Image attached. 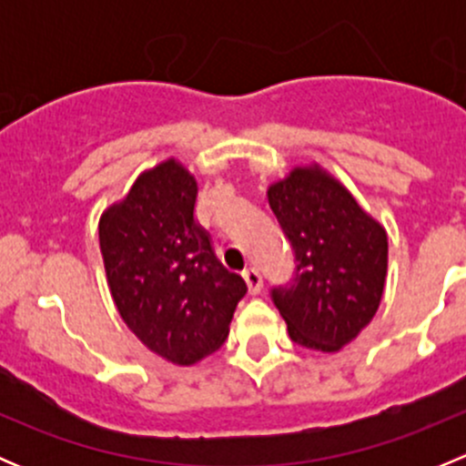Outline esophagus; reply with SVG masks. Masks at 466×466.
<instances>
[{"label": "esophagus", "instance_id": "34e87169", "mask_svg": "<svg viewBox=\"0 0 466 466\" xmlns=\"http://www.w3.org/2000/svg\"><path fill=\"white\" fill-rule=\"evenodd\" d=\"M243 279H246L248 290H250L252 295L261 293L263 279H261V272L257 270V268H246V270H243Z\"/></svg>", "mask_w": 466, "mask_h": 466}]
</instances>
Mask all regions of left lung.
<instances>
[{
    "mask_svg": "<svg viewBox=\"0 0 466 466\" xmlns=\"http://www.w3.org/2000/svg\"><path fill=\"white\" fill-rule=\"evenodd\" d=\"M268 203L293 243V284L272 290L290 340L333 354L377 316L388 275V232L318 162L268 187Z\"/></svg>",
    "mask_w": 466,
    "mask_h": 466,
    "instance_id": "8db88e82",
    "label": "left lung"
}]
</instances>
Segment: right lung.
<instances>
[{"instance_id": "add662e5", "label": "right lung", "mask_w": 466, "mask_h": 466, "mask_svg": "<svg viewBox=\"0 0 466 466\" xmlns=\"http://www.w3.org/2000/svg\"><path fill=\"white\" fill-rule=\"evenodd\" d=\"M196 196L194 173L167 157L139 173L98 218L107 289L121 320L144 347L180 368L223 345L248 290L196 223Z\"/></svg>"}]
</instances>
